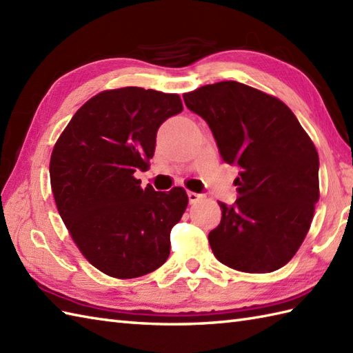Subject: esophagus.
Listing matches in <instances>:
<instances>
[{
	"instance_id": "34e87169",
	"label": "esophagus",
	"mask_w": 353,
	"mask_h": 353,
	"mask_svg": "<svg viewBox=\"0 0 353 353\" xmlns=\"http://www.w3.org/2000/svg\"><path fill=\"white\" fill-rule=\"evenodd\" d=\"M200 199H201V194L188 191V200H190V203H196V201H199Z\"/></svg>"
}]
</instances>
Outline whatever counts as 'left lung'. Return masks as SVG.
<instances>
[{
	"mask_svg": "<svg viewBox=\"0 0 353 353\" xmlns=\"http://www.w3.org/2000/svg\"><path fill=\"white\" fill-rule=\"evenodd\" d=\"M208 123L224 162L238 165V199L221 208L209 244L224 265L270 273L294 256L319 201V154L296 115L276 97L238 81L183 94Z\"/></svg>",
	"mask_w": 353,
	"mask_h": 353,
	"instance_id": "left-lung-1",
	"label": "left lung"
}]
</instances>
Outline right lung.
<instances>
[{"label": "right lung", "instance_id": "add662e5", "mask_svg": "<svg viewBox=\"0 0 353 353\" xmlns=\"http://www.w3.org/2000/svg\"><path fill=\"white\" fill-rule=\"evenodd\" d=\"M183 110L177 94L127 86L88 100L50 161L57 211L81 254L104 274L133 279L170 256V232L188 206L183 188H141L161 124Z\"/></svg>", "mask_w": 353, "mask_h": 353}]
</instances>
